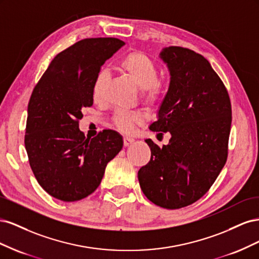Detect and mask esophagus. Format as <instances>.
Wrapping results in <instances>:
<instances>
[{"label": "esophagus", "mask_w": 259, "mask_h": 259, "mask_svg": "<svg viewBox=\"0 0 259 259\" xmlns=\"http://www.w3.org/2000/svg\"><path fill=\"white\" fill-rule=\"evenodd\" d=\"M133 143H134V139L133 138H130V137H124L123 139V144L125 147H128L130 145H132Z\"/></svg>", "instance_id": "1"}]
</instances>
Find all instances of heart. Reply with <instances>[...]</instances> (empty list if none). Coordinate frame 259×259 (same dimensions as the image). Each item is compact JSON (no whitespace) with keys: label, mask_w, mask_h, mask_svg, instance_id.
Here are the masks:
<instances>
[{"label":"heart","mask_w":259,"mask_h":259,"mask_svg":"<svg viewBox=\"0 0 259 259\" xmlns=\"http://www.w3.org/2000/svg\"><path fill=\"white\" fill-rule=\"evenodd\" d=\"M119 68L122 72L135 82L142 90V97L147 104H158L163 98V85L158 81L159 68L158 65L142 52H132L120 60ZM107 84V72L105 70L99 71L94 80L92 95L95 101L104 99ZM144 121V114L139 111L126 112L116 111L113 116L115 126L121 132L130 134L134 131L135 125Z\"/></svg>","instance_id":"1"}]
</instances>
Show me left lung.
Segmentation results:
<instances>
[{
	"label": "left lung",
	"mask_w": 259,
	"mask_h": 259,
	"mask_svg": "<svg viewBox=\"0 0 259 259\" xmlns=\"http://www.w3.org/2000/svg\"><path fill=\"white\" fill-rule=\"evenodd\" d=\"M160 58L170 81L158 121L149 128L168 132L171 137L162 148L145 140L151 159L138 170V180L155 205L177 209L201 199L226 164L231 104L221 77L202 55L169 46Z\"/></svg>",
	"instance_id": "8db88e82"
}]
</instances>
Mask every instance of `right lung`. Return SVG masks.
<instances>
[{
    "mask_svg": "<svg viewBox=\"0 0 259 259\" xmlns=\"http://www.w3.org/2000/svg\"><path fill=\"white\" fill-rule=\"evenodd\" d=\"M125 43L114 37L84 38L55 56L30 97L25 146L43 189L65 202L95 191L108 162L121 151L122 136L105 130L92 139L79 128L82 109L93 106L100 68Z\"/></svg>",
    "mask_w": 259,
    "mask_h": 259,
    "instance_id": "add662e5",
    "label": "right lung"
}]
</instances>
